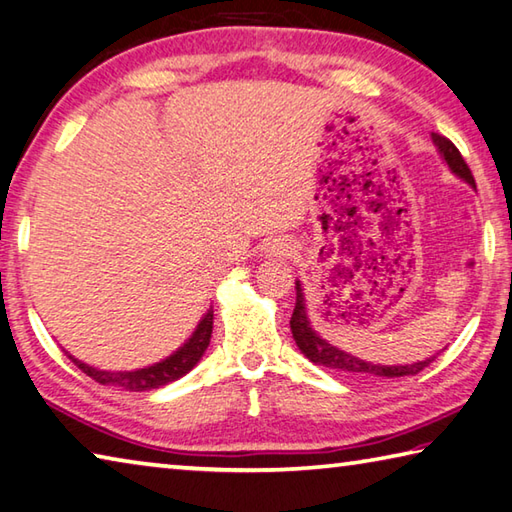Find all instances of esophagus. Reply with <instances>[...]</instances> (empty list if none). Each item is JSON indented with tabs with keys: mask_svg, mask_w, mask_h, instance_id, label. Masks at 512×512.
Here are the masks:
<instances>
[{
	"mask_svg": "<svg viewBox=\"0 0 512 512\" xmlns=\"http://www.w3.org/2000/svg\"><path fill=\"white\" fill-rule=\"evenodd\" d=\"M267 252L272 256H278V258H289L296 252V245L289 243V240H276V243L269 245Z\"/></svg>",
	"mask_w": 512,
	"mask_h": 512,
	"instance_id": "esophagus-1",
	"label": "esophagus"
}]
</instances>
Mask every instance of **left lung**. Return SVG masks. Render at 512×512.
Instances as JSON below:
<instances>
[{"label": "left lung", "instance_id": "1", "mask_svg": "<svg viewBox=\"0 0 512 512\" xmlns=\"http://www.w3.org/2000/svg\"><path fill=\"white\" fill-rule=\"evenodd\" d=\"M432 142L437 144V149L441 151L443 160L448 162L452 173H457L459 178H464L468 185L475 187L472 171L466 165L464 156H461L455 144H452L446 136H439V133H432ZM289 327H292V334H294L298 350H301L312 363L325 365V368L336 370V372L363 376V379H368V376H379V379H397V376L419 374L423 368H428V365L437 359V356H432V359L412 363V365H374V363H365L361 359H356V356L330 345L312 330L310 321H307L303 289L298 281H296V305H294V314H292V321H289Z\"/></svg>", "mask_w": 512, "mask_h": 512}]
</instances>
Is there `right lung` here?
Wrapping results in <instances>:
<instances>
[{
    "mask_svg": "<svg viewBox=\"0 0 512 512\" xmlns=\"http://www.w3.org/2000/svg\"><path fill=\"white\" fill-rule=\"evenodd\" d=\"M211 327H214V310H209L205 314V318L198 323L194 336H191V339L182 345L176 354H171L169 359L160 361L156 365H151V368H142L136 372H104L73 359L71 354L69 359L86 376H91L93 381H98L102 385H120V388L131 390V392L153 390V388H160V385H167L171 381L180 379L182 374H187L191 368H194V365L200 361V356L207 350L209 339H211Z\"/></svg>",
    "mask_w": 512,
    "mask_h": 512,
    "instance_id": "add662e5",
    "label": "right lung"
}]
</instances>
